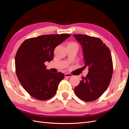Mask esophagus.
<instances>
[{
	"label": "esophagus",
	"instance_id": "1",
	"mask_svg": "<svg viewBox=\"0 0 129 129\" xmlns=\"http://www.w3.org/2000/svg\"><path fill=\"white\" fill-rule=\"evenodd\" d=\"M65 77H71L73 76V75H72V74H68V73H66L65 74Z\"/></svg>",
	"mask_w": 129,
	"mask_h": 129
}]
</instances>
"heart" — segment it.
Instances as JSON below:
<instances>
[{"label": "heart", "mask_w": 129, "mask_h": 129, "mask_svg": "<svg viewBox=\"0 0 129 129\" xmlns=\"http://www.w3.org/2000/svg\"><path fill=\"white\" fill-rule=\"evenodd\" d=\"M68 45H75V46H77V47H78V45H77V44H76V43H75V42H70V43H69V44H68Z\"/></svg>", "instance_id": "1"}]
</instances>
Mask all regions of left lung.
<instances>
[{
  "label": "left lung",
  "instance_id": "1",
  "mask_svg": "<svg viewBox=\"0 0 129 129\" xmlns=\"http://www.w3.org/2000/svg\"><path fill=\"white\" fill-rule=\"evenodd\" d=\"M83 49V58L89 72L74 88L76 96L85 102L99 99L108 87L112 76L113 64L110 49L100 39L74 34Z\"/></svg>",
  "mask_w": 129,
  "mask_h": 129
}]
</instances>
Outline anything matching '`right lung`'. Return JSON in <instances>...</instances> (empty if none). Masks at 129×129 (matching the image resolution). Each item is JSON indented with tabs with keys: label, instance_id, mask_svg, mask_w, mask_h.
I'll list each match as a JSON object with an SVG mask.
<instances>
[{
	"label": "right lung",
	"instance_id": "obj_1",
	"mask_svg": "<svg viewBox=\"0 0 129 129\" xmlns=\"http://www.w3.org/2000/svg\"><path fill=\"white\" fill-rule=\"evenodd\" d=\"M71 34H48L28 39L19 47L15 57V72L23 88L39 100L50 99L55 95L64 74L53 73L44 64L53 59L56 47Z\"/></svg>",
	"mask_w": 129,
	"mask_h": 129
}]
</instances>
